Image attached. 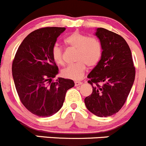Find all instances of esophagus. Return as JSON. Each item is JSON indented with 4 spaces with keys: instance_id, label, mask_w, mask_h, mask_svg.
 I'll return each mask as SVG.
<instances>
[{
    "instance_id": "esophagus-1",
    "label": "esophagus",
    "mask_w": 146,
    "mask_h": 146,
    "mask_svg": "<svg viewBox=\"0 0 146 146\" xmlns=\"http://www.w3.org/2000/svg\"><path fill=\"white\" fill-rule=\"evenodd\" d=\"M81 84H82V82H74V85L76 86H79V85H81Z\"/></svg>"
}]
</instances>
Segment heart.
<instances>
[{
	"label": "heart",
	"mask_w": 146,
	"mask_h": 146,
	"mask_svg": "<svg viewBox=\"0 0 146 146\" xmlns=\"http://www.w3.org/2000/svg\"><path fill=\"white\" fill-rule=\"evenodd\" d=\"M64 42L69 47L77 50L76 62L62 71L64 78L74 80L80 79L84 74L86 65L89 67L96 66L102 55V46L100 41L96 38H89V36L79 32H74L66 37ZM52 57L57 64H64L62 49L54 45L52 49Z\"/></svg>",
	"instance_id": "1"
}]
</instances>
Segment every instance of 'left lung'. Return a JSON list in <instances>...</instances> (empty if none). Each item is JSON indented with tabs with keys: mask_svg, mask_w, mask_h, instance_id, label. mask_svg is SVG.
<instances>
[{
	"mask_svg": "<svg viewBox=\"0 0 146 146\" xmlns=\"http://www.w3.org/2000/svg\"><path fill=\"white\" fill-rule=\"evenodd\" d=\"M95 35L103 51L100 61L87 76L93 91L84 103L92 113L107 117L123 106L133 84L135 70L129 46L121 36L102 27L96 29Z\"/></svg>",
	"mask_w": 146,
	"mask_h": 146,
	"instance_id": "obj_1",
	"label": "left lung"
}]
</instances>
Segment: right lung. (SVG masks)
I'll use <instances>...</instances> for the list:
<instances>
[{
	"mask_svg": "<svg viewBox=\"0 0 146 146\" xmlns=\"http://www.w3.org/2000/svg\"><path fill=\"white\" fill-rule=\"evenodd\" d=\"M65 27H47L28 35L18 47L12 72L18 94L25 107L33 114L48 117L62 106L67 91L74 86L72 79L59 77L52 49Z\"/></svg>",
	"mask_w": 146,
	"mask_h": 146,
	"instance_id": "right-lung-1",
	"label": "right lung"
}]
</instances>
